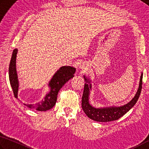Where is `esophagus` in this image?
Wrapping results in <instances>:
<instances>
[{
    "label": "esophagus",
    "mask_w": 149,
    "mask_h": 149,
    "mask_svg": "<svg viewBox=\"0 0 149 149\" xmlns=\"http://www.w3.org/2000/svg\"><path fill=\"white\" fill-rule=\"evenodd\" d=\"M80 67H81V66H80Z\"/></svg>",
    "instance_id": "34e87169"
}]
</instances>
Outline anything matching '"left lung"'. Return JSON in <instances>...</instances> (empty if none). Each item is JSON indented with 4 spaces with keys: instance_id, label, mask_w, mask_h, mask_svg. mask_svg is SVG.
Here are the masks:
<instances>
[{
    "instance_id": "left-lung-1",
    "label": "left lung",
    "mask_w": 149,
    "mask_h": 149,
    "mask_svg": "<svg viewBox=\"0 0 149 149\" xmlns=\"http://www.w3.org/2000/svg\"><path fill=\"white\" fill-rule=\"evenodd\" d=\"M86 82H88V79L84 77ZM143 74H141L139 82V86L138 90L135 94V97L132 99V100L126 105L122 107H106L101 109H96L90 105L89 103V94L90 89L91 88V84L90 87L88 84L85 83L84 92L82 97V107L85 114L88 116V118L97 122H110L116 120L120 117L124 115L127 111H129L138 100L139 97L141 92L142 89V82H143Z\"/></svg>"
}]
</instances>
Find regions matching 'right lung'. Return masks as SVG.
Returning <instances> with one entry per match:
<instances>
[{
	"label": "right lung",
	"instance_id": "right-lung-1",
	"mask_svg": "<svg viewBox=\"0 0 149 149\" xmlns=\"http://www.w3.org/2000/svg\"><path fill=\"white\" fill-rule=\"evenodd\" d=\"M17 53V49H14L11 57V60L9 65V79L12 88L13 92L15 97L17 98L18 92V80L16 72V68H15V60ZM76 69L72 67L64 66L61 67L54 75L49 86L50 87V92L46 95L42 101L40 103H38L35 105H27L28 108L36 109L39 111H44L52 109L56 105L57 93L59 90L63 87L65 83L74 77V74Z\"/></svg>",
	"mask_w": 149,
	"mask_h": 149
}]
</instances>
